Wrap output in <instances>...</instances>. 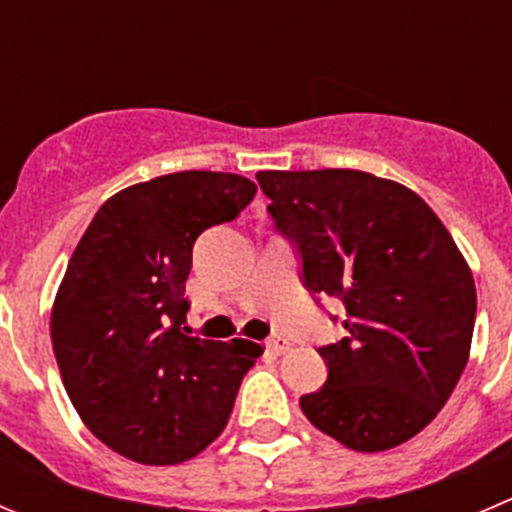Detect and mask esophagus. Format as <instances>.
<instances>
[{"instance_id":"1","label":"esophagus","mask_w":512,"mask_h":512,"mask_svg":"<svg viewBox=\"0 0 512 512\" xmlns=\"http://www.w3.org/2000/svg\"><path fill=\"white\" fill-rule=\"evenodd\" d=\"M266 347H269L271 354H286L291 349V342L284 337V334H274V337L266 342Z\"/></svg>"}]
</instances>
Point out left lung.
Instances as JSON below:
<instances>
[{
    "mask_svg": "<svg viewBox=\"0 0 512 512\" xmlns=\"http://www.w3.org/2000/svg\"><path fill=\"white\" fill-rule=\"evenodd\" d=\"M276 228L314 294L339 296L349 337L321 347L329 377L299 399L324 435L357 452L412 440L445 407L470 357L475 281L437 213L364 170H261Z\"/></svg>",
    "mask_w": 512,
    "mask_h": 512,
    "instance_id": "1",
    "label": "left lung"
}]
</instances>
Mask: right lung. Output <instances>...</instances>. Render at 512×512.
<instances>
[{"label":"right lung","mask_w":512,"mask_h":512,"mask_svg":"<svg viewBox=\"0 0 512 512\" xmlns=\"http://www.w3.org/2000/svg\"><path fill=\"white\" fill-rule=\"evenodd\" d=\"M256 196L236 173L180 170L107 198L82 233L52 304L50 337L87 430L140 465H178L231 417L264 347L180 332L193 243Z\"/></svg>","instance_id":"obj_1"}]
</instances>
